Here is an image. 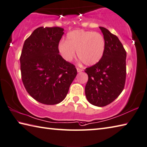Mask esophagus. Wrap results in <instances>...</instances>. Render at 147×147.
<instances>
[{
	"instance_id": "1",
	"label": "esophagus",
	"mask_w": 147,
	"mask_h": 147,
	"mask_svg": "<svg viewBox=\"0 0 147 147\" xmlns=\"http://www.w3.org/2000/svg\"><path fill=\"white\" fill-rule=\"evenodd\" d=\"M77 72H78V73H81V72H82V69H81V68H77Z\"/></svg>"
}]
</instances>
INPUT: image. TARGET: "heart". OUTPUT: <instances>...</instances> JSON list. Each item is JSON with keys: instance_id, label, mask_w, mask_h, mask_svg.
<instances>
[{"instance_id": "obj_1", "label": "heart", "mask_w": 147, "mask_h": 147, "mask_svg": "<svg viewBox=\"0 0 147 147\" xmlns=\"http://www.w3.org/2000/svg\"><path fill=\"white\" fill-rule=\"evenodd\" d=\"M105 46V40L100 33L75 30L68 33L65 41H60L57 50L66 61H71L77 51V57L85 65L93 66L102 59Z\"/></svg>"}]
</instances>
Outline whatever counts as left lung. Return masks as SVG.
<instances>
[{"mask_svg": "<svg viewBox=\"0 0 147 147\" xmlns=\"http://www.w3.org/2000/svg\"><path fill=\"white\" fill-rule=\"evenodd\" d=\"M105 40L102 59L86 68L88 81L85 94L90 104L98 107L109 104L123 91L126 78V51L118 38L109 30L99 27Z\"/></svg>", "mask_w": 147, "mask_h": 147, "instance_id": "8db88e82", "label": "left lung"}]
</instances>
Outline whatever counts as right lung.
<instances>
[{
	"mask_svg": "<svg viewBox=\"0 0 147 147\" xmlns=\"http://www.w3.org/2000/svg\"><path fill=\"white\" fill-rule=\"evenodd\" d=\"M63 30L59 27H38L26 40L22 49V82L29 95L43 104L62 102L77 76L76 66L58 52Z\"/></svg>",
	"mask_w": 147,
	"mask_h": 147,
	"instance_id": "1",
	"label": "right lung"
}]
</instances>
